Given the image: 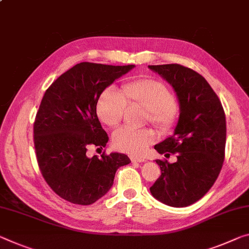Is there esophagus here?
<instances>
[{"mask_svg": "<svg viewBox=\"0 0 249 249\" xmlns=\"http://www.w3.org/2000/svg\"><path fill=\"white\" fill-rule=\"evenodd\" d=\"M129 159H131L132 163H144L145 160L143 159V157H140V156H133L131 155L129 156Z\"/></svg>", "mask_w": 249, "mask_h": 249, "instance_id": "34e87169", "label": "esophagus"}]
</instances>
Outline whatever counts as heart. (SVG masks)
Listing matches in <instances>:
<instances>
[{
	"instance_id": "1",
	"label": "heart",
	"mask_w": 249,
	"mask_h": 249,
	"mask_svg": "<svg viewBox=\"0 0 249 249\" xmlns=\"http://www.w3.org/2000/svg\"><path fill=\"white\" fill-rule=\"evenodd\" d=\"M126 106H136L147 110L148 120L161 131H167L175 123L178 107L163 83L142 80L127 83L122 89L109 86L101 94L97 102L100 120L109 127H116L123 120ZM155 140L152 129H133L122 127L114 133L113 145L129 154H142Z\"/></svg>"
}]
</instances>
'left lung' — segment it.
I'll return each instance as SVG.
<instances>
[{
  "label": "left lung",
  "mask_w": 249,
  "mask_h": 249,
  "mask_svg": "<svg viewBox=\"0 0 249 249\" xmlns=\"http://www.w3.org/2000/svg\"><path fill=\"white\" fill-rule=\"evenodd\" d=\"M172 86L179 104L174 133L154 146L175 163L156 160L161 174L149 188L160 203L186 207L210 191L219 175L225 157L226 118L218 96L195 71L179 64L148 65Z\"/></svg>",
  "instance_id": "obj_1"
}]
</instances>
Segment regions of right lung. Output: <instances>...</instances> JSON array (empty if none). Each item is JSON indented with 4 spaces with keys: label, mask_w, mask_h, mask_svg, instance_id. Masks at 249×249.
I'll list each match as a JSON object with an SVG mask.
<instances>
[{
    "label": "right lung",
    "mask_w": 249,
    "mask_h": 249,
    "mask_svg": "<svg viewBox=\"0 0 249 249\" xmlns=\"http://www.w3.org/2000/svg\"><path fill=\"white\" fill-rule=\"evenodd\" d=\"M134 68L83 62L46 89L34 122L35 152L43 177L63 199L95 203L113 186L117 169L131 163L125 154L89 157L86 152L108 142L96 114L101 94Z\"/></svg>",
    "instance_id": "1"
}]
</instances>
